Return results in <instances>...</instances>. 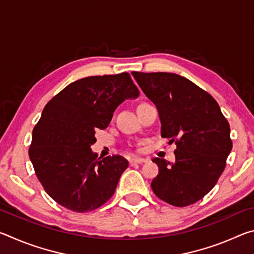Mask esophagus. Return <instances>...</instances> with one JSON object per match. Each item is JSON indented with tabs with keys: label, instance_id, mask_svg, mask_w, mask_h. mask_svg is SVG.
Wrapping results in <instances>:
<instances>
[{
	"label": "esophagus",
	"instance_id": "1",
	"mask_svg": "<svg viewBox=\"0 0 254 254\" xmlns=\"http://www.w3.org/2000/svg\"><path fill=\"white\" fill-rule=\"evenodd\" d=\"M147 161H148L147 159H144V158H133L130 160V165L133 166V165H136V163L137 165H140V163H144Z\"/></svg>",
	"mask_w": 254,
	"mask_h": 254
}]
</instances>
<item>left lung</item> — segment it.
<instances>
[{"mask_svg": "<svg viewBox=\"0 0 254 254\" xmlns=\"http://www.w3.org/2000/svg\"><path fill=\"white\" fill-rule=\"evenodd\" d=\"M154 103L161 136L175 141V162L153 158L159 174L151 188L161 200L177 207L198 201L216 185L232 150L230 124L212 95L173 72L132 71Z\"/></svg>", "mask_w": 254, "mask_h": 254, "instance_id": "8db88e82", "label": "left lung"}]
</instances>
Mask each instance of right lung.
I'll return each mask as SVG.
<instances>
[{"label":"right lung","mask_w":254,"mask_h":254,"mask_svg":"<svg viewBox=\"0 0 254 254\" xmlns=\"http://www.w3.org/2000/svg\"><path fill=\"white\" fill-rule=\"evenodd\" d=\"M130 74L85 77L47 103L32 131L29 149L34 173L51 198L72 212L104 205L128 167L119 154L98 158L91 145L117 107L139 96Z\"/></svg>","instance_id":"right-lung-1"}]
</instances>
